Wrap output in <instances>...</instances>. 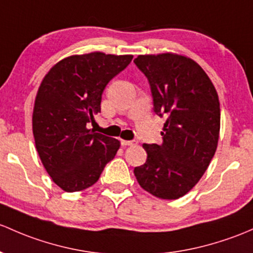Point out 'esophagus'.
Segmentation results:
<instances>
[{"mask_svg":"<svg viewBox=\"0 0 253 253\" xmlns=\"http://www.w3.org/2000/svg\"><path fill=\"white\" fill-rule=\"evenodd\" d=\"M135 142H133V140H121V145L122 147H131V145H134Z\"/></svg>","mask_w":253,"mask_h":253,"instance_id":"obj_1","label":"esophagus"}]
</instances>
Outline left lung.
Listing matches in <instances>:
<instances>
[{
  "instance_id": "1",
  "label": "left lung",
  "mask_w": 253,
  "mask_h": 253,
  "mask_svg": "<svg viewBox=\"0 0 253 253\" xmlns=\"http://www.w3.org/2000/svg\"><path fill=\"white\" fill-rule=\"evenodd\" d=\"M147 76L154 111L167 116L162 144H143L147 161L134 169L140 187L174 200L195 187L216 153L220 109L213 84L198 63L174 53L138 55Z\"/></svg>"
}]
</instances>
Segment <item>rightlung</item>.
<instances>
[{"label": "right lung", "instance_id": "obj_1", "mask_svg": "<svg viewBox=\"0 0 253 253\" xmlns=\"http://www.w3.org/2000/svg\"><path fill=\"white\" fill-rule=\"evenodd\" d=\"M133 55L92 52L64 58L46 74L37 91L33 133L42 165L64 191L92 187L115 158L120 142L87 128L100 113L105 86Z\"/></svg>", "mask_w": 253, "mask_h": 253}]
</instances>
